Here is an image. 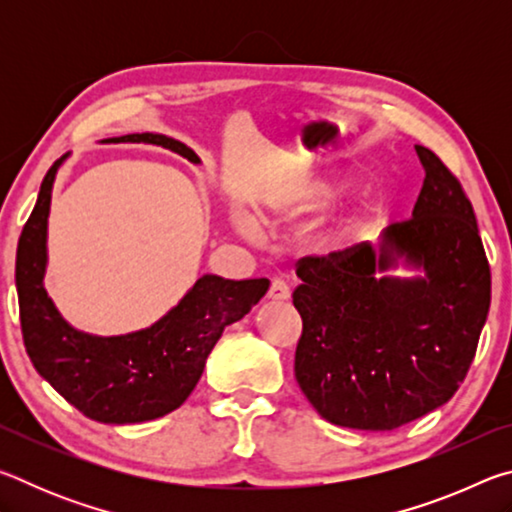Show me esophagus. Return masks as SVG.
<instances>
[{"instance_id":"obj_1","label":"esophagus","mask_w":512,"mask_h":512,"mask_svg":"<svg viewBox=\"0 0 512 512\" xmlns=\"http://www.w3.org/2000/svg\"><path fill=\"white\" fill-rule=\"evenodd\" d=\"M291 296V289L289 284L284 280H273L271 282V289H268V298L271 300H287Z\"/></svg>"}]
</instances>
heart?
Here are the masks:
<instances>
[{
	"label": "heart",
	"instance_id": "obj_1",
	"mask_svg": "<svg viewBox=\"0 0 512 512\" xmlns=\"http://www.w3.org/2000/svg\"><path fill=\"white\" fill-rule=\"evenodd\" d=\"M334 189L325 180H307V183L293 185L289 189H282L277 192L273 198H268V203L264 205L262 219L268 223H284V221H293L298 216L318 210L320 205H325L329 198H332ZM239 230L244 235H253L255 225L246 216H239L237 219Z\"/></svg>",
	"mask_w": 512,
	"mask_h": 512
}]
</instances>
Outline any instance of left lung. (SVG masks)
<instances>
[{"label": "left lung", "instance_id": "left-lung-1", "mask_svg": "<svg viewBox=\"0 0 512 512\" xmlns=\"http://www.w3.org/2000/svg\"><path fill=\"white\" fill-rule=\"evenodd\" d=\"M413 216L381 244L298 259L296 379L327 422L393 431L452 400L490 309V264L470 198L436 153L415 146ZM402 258L424 278L386 276Z\"/></svg>", "mask_w": 512, "mask_h": 512}]
</instances>
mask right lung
I'll return each mask as SVG.
<instances>
[{"mask_svg": "<svg viewBox=\"0 0 512 512\" xmlns=\"http://www.w3.org/2000/svg\"><path fill=\"white\" fill-rule=\"evenodd\" d=\"M110 142H144L198 164L187 144L158 133H133ZM60 160L40 185L38 203L17 241L15 284L24 348L33 366L85 418L137 424L176 411L203 375L223 329L237 323L268 291L266 277L223 280L203 275L158 323L121 336L83 334L65 323L45 291L47 219Z\"/></svg>", "mask_w": 512, "mask_h": 512, "instance_id": "obj_1", "label": "right lung"}]
</instances>
